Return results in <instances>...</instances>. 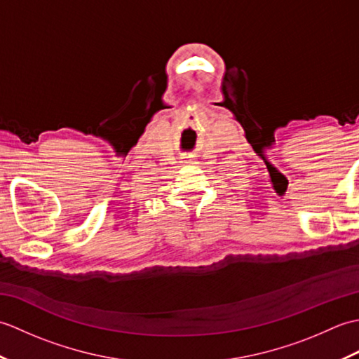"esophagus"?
<instances>
[{
	"label": "esophagus",
	"instance_id": "34e87169",
	"mask_svg": "<svg viewBox=\"0 0 359 359\" xmlns=\"http://www.w3.org/2000/svg\"><path fill=\"white\" fill-rule=\"evenodd\" d=\"M180 163H184V165H196L197 162H196V160H193L191 157H188V158H185V160H182Z\"/></svg>",
	"mask_w": 359,
	"mask_h": 359
}]
</instances>
